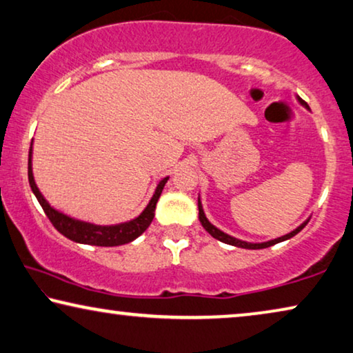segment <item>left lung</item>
<instances>
[{
  "mask_svg": "<svg viewBox=\"0 0 353 353\" xmlns=\"http://www.w3.org/2000/svg\"><path fill=\"white\" fill-rule=\"evenodd\" d=\"M296 100H298L299 105H303L305 110H310L309 105L305 103V101H304L303 99H301L299 95H296ZM197 205H199V219H201V224L203 226V229H205V231H207L208 234H210L212 237L219 240V242H224V243H228V245H232V247L247 248V250H261V248H268V247H272V245H275V243L283 242V240H288V239H291V237H294L296 234H298L299 231H303V228L305 226V224L309 223V219H310V216H309L307 219H305L304 223H301L298 228L293 229V231L288 232V234H285V236H282V237L268 240V242H247V240H240V239H237V237L229 236V234L223 232L221 229H218L216 226H213V224H212L210 221H208V218L205 216V212H203V207H202V202H201V196H199V199H197Z\"/></svg>",
  "mask_w": 353,
  "mask_h": 353,
  "instance_id": "obj_1",
  "label": "left lung"
}]
</instances>
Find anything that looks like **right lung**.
<instances>
[{
	"instance_id": "obj_1",
	"label": "right lung",
	"mask_w": 353,
	"mask_h": 353,
	"mask_svg": "<svg viewBox=\"0 0 353 353\" xmlns=\"http://www.w3.org/2000/svg\"><path fill=\"white\" fill-rule=\"evenodd\" d=\"M33 140L32 145H30V152H28V181L30 188L34 196H37L39 205L43 207L44 213L48 214L50 223L54 224V228L57 229L60 234H63L66 239L73 240L76 243H84V245H95V247H117V245L129 243L137 237H140L143 232L146 231L148 226H150L152 218H154L156 212V203L159 201L162 189H164L168 176L162 178V180L157 183L156 191L152 194L151 201L148 202L139 216L130 219V221L119 223V224H110V226H101V224L83 221V219L73 218L70 214L54 208L50 203L46 201V197L41 194L39 188L37 186V181H34L33 176Z\"/></svg>"
}]
</instances>
